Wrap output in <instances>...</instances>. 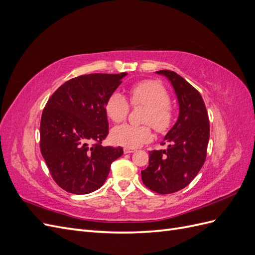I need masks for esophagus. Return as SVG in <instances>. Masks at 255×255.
Returning <instances> with one entry per match:
<instances>
[{
	"mask_svg": "<svg viewBox=\"0 0 255 255\" xmlns=\"http://www.w3.org/2000/svg\"><path fill=\"white\" fill-rule=\"evenodd\" d=\"M123 151H125V153H126V154H128V153H133V152H135L136 150H135V149H132V148H125V150H123Z\"/></svg>",
	"mask_w": 255,
	"mask_h": 255,
	"instance_id": "esophagus-1",
	"label": "esophagus"
}]
</instances>
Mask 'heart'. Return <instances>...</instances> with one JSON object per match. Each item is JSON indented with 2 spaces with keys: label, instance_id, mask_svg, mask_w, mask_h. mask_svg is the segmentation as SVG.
I'll return each instance as SVG.
<instances>
[{
  "label": "heart",
  "instance_id": "obj_1",
  "mask_svg": "<svg viewBox=\"0 0 255 255\" xmlns=\"http://www.w3.org/2000/svg\"><path fill=\"white\" fill-rule=\"evenodd\" d=\"M129 100L133 106H145L142 122L149 123L158 132H165L170 128L174 113L168 103V92L160 83L146 80L133 85L129 89ZM105 112L114 122L123 121L129 112L127 98L118 91L113 92L106 101ZM149 125L134 126L125 123L117 126L113 128L111 138L116 144L138 148L152 139L153 134Z\"/></svg>",
  "mask_w": 255,
  "mask_h": 255
}]
</instances>
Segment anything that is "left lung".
I'll list each match as a JSON object with an SVG mask.
<instances>
[{
  "label": "left lung",
  "instance_id": "8db88e82",
  "mask_svg": "<svg viewBox=\"0 0 255 255\" xmlns=\"http://www.w3.org/2000/svg\"><path fill=\"white\" fill-rule=\"evenodd\" d=\"M156 73L171 83L179 117L161 142L168 143L167 150L149 152V166L141 171V180L149 189L167 195L186 187L202 168L210 139V122L203 99L196 88L173 71Z\"/></svg>",
  "mask_w": 255,
  "mask_h": 255
}]
</instances>
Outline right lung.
Listing matches in <instances>:
<instances>
[{"label":"right lung","mask_w":255,"mask_h":255,"mask_svg":"<svg viewBox=\"0 0 255 255\" xmlns=\"http://www.w3.org/2000/svg\"><path fill=\"white\" fill-rule=\"evenodd\" d=\"M127 72L92 73L69 80L54 92L40 122V151L53 180L64 190L86 195L105 183L121 146H104L107 99Z\"/></svg>","instance_id":"1"}]
</instances>
